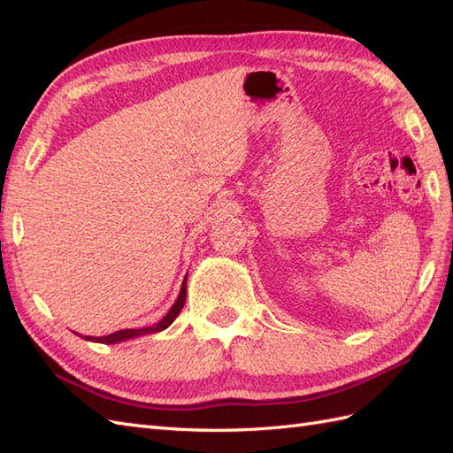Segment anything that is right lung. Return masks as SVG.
Segmentation results:
<instances>
[{
  "mask_svg": "<svg viewBox=\"0 0 453 453\" xmlns=\"http://www.w3.org/2000/svg\"><path fill=\"white\" fill-rule=\"evenodd\" d=\"M185 298H187V276L181 283V291H180V296H177V300L173 303V306L168 310V313L164 315V318L155 323L153 326H143V328H125V331H117V333H111L107 336H81L85 338L88 342H98V344H119V342H125V340H132V338H138V336H143V334H153V333H160L164 331V328H168L177 315H180L181 308L185 306Z\"/></svg>",
  "mask_w": 453,
  "mask_h": 453,
  "instance_id": "add662e5",
  "label": "right lung"
}]
</instances>
